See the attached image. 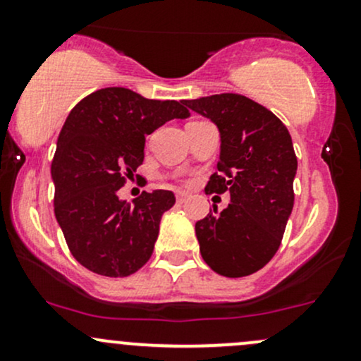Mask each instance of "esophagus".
<instances>
[{"label": "esophagus", "mask_w": 361, "mask_h": 361, "mask_svg": "<svg viewBox=\"0 0 361 361\" xmlns=\"http://www.w3.org/2000/svg\"><path fill=\"white\" fill-rule=\"evenodd\" d=\"M186 198H188V193H185V192H178L176 193V202H178V204H185Z\"/></svg>", "instance_id": "34e87169"}]
</instances>
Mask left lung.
<instances>
[{"label":"left lung","instance_id":"left-lung-1","mask_svg":"<svg viewBox=\"0 0 361 361\" xmlns=\"http://www.w3.org/2000/svg\"><path fill=\"white\" fill-rule=\"evenodd\" d=\"M221 132L217 173L207 193L231 195V204L195 224L202 258L229 279L261 270L279 251L293 209L297 156L281 120L235 93L183 100Z\"/></svg>","mask_w":361,"mask_h":361}]
</instances>
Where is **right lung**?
I'll return each mask as SVG.
<instances>
[{
  "label": "right lung",
  "mask_w": 361,
  "mask_h": 361,
  "mask_svg": "<svg viewBox=\"0 0 361 361\" xmlns=\"http://www.w3.org/2000/svg\"><path fill=\"white\" fill-rule=\"evenodd\" d=\"M186 117L181 102L147 100L127 88L94 91L68 115L51 168L54 212L71 255L90 271L128 276L151 258L175 195L142 192L128 204L117 193L142 164L146 135Z\"/></svg>",
  "instance_id": "1"
}]
</instances>
